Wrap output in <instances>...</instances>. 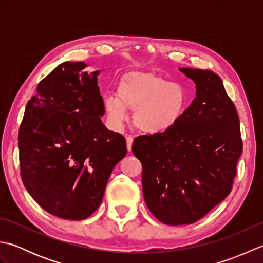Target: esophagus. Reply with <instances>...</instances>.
Masks as SVG:
<instances>
[{
	"label": "esophagus",
	"mask_w": 263,
	"mask_h": 263,
	"mask_svg": "<svg viewBox=\"0 0 263 263\" xmlns=\"http://www.w3.org/2000/svg\"><path fill=\"white\" fill-rule=\"evenodd\" d=\"M132 143H133V138L131 136H127L126 137V148H127L128 152H131Z\"/></svg>",
	"instance_id": "obj_1"
}]
</instances>
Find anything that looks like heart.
Listing matches in <instances>:
<instances>
[{"label": "heart", "instance_id": "obj_1", "mask_svg": "<svg viewBox=\"0 0 263 263\" xmlns=\"http://www.w3.org/2000/svg\"><path fill=\"white\" fill-rule=\"evenodd\" d=\"M187 106L186 90L181 82L168 81L154 72L133 71L117 86V97L108 95L104 107L109 120L121 125L135 110L133 122L148 135H161L174 127Z\"/></svg>", "mask_w": 263, "mask_h": 263}]
</instances>
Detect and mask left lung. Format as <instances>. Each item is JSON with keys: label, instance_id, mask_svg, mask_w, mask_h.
I'll use <instances>...</instances> for the list:
<instances>
[{"label": "left lung", "instance_id": "left-lung-1", "mask_svg": "<svg viewBox=\"0 0 263 263\" xmlns=\"http://www.w3.org/2000/svg\"><path fill=\"white\" fill-rule=\"evenodd\" d=\"M178 70L195 83L192 104L172 130L137 137L132 144L148 209L176 226L199 220L231 193L243 148L235 105L219 76Z\"/></svg>", "mask_w": 263, "mask_h": 263}]
</instances>
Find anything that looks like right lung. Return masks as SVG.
<instances>
[{"label": "right lung", "mask_w": 263, "mask_h": 263, "mask_svg": "<svg viewBox=\"0 0 263 263\" xmlns=\"http://www.w3.org/2000/svg\"><path fill=\"white\" fill-rule=\"evenodd\" d=\"M63 62L38 83L19 130L20 174L51 215L82 220L102 203L110 173L126 155L125 138L104 125L100 71Z\"/></svg>", "instance_id": "1"}]
</instances>
